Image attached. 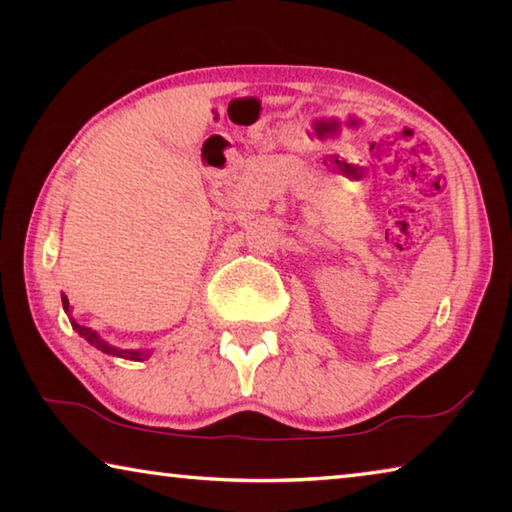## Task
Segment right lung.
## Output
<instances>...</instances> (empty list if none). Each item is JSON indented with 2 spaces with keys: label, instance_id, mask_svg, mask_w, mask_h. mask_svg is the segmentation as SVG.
Wrapping results in <instances>:
<instances>
[{
  "label": "right lung",
  "instance_id": "obj_1",
  "mask_svg": "<svg viewBox=\"0 0 512 512\" xmlns=\"http://www.w3.org/2000/svg\"><path fill=\"white\" fill-rule=\"evenodd\" d=\"M63 309H65V314H69V300H67V296H63ZM69 320H72V327L76 329V332H79V334L83 336L85 341H88L90 345H94V348H97V350L110 354V357L131 359V361H144V359H149V357H151V350H121V348H115V345H110L108 341H103L101 336H99L97 332H94L92 327L79 325L72 316H69Z\"/></svg>",
  "mask_w": 512,
  "mask_h": 512
}]
</instances>
